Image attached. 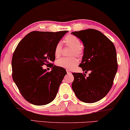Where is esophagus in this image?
<instances>
[{
    "label": "esophagus",
    "instance_id": "34e87169",
    "mask_svg": "<svg viewBox=\"0 0 130 130\" xmlns=\"http://www.w3.org/2000/svg\"><path fill=\"white\" fill-rule=\"evenodd\" d=\"M67 74H71V71L70 70H67Z\"/></svg>",
    "mask_w": 130,
    "mask_h": 130
}]
</instances>
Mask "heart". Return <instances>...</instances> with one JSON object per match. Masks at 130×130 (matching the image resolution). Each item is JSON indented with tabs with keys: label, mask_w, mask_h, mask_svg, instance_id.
Wrapping results in <instances>:
<instances>
[{
	"label": "heart",
	"mask_w": 130,
	"mask_h": 130,
	"mask_svg": "<svg viewBox=\"0 0 130 130\" xmlns=\"http://www.w3.org/2000/svg\"><path fill=\"white\" fill-rule=\"evenodd\" d=\"M64 43L66 46L72 48L71 55H75L81 57L83 53V49L81 48V42L80 40L76 36L70 35L67 36L64 40ZM62 45L60 42L58 43L55 47L54 54L56 57H59L62 53ZM78 60L76 57L71 58H60L57 60L56 65L58 67L72 70L78 64Z\"/></svg>",
	"instance_id": "b5f03b06"
}]
</instances>
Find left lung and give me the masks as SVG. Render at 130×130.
I'll return each mask as SVG.
<instances>
[{
    "instance_id": "obj_1",
    "label": "left lung",
    "mask_w": 130,
    "mask_h": 130,
    "mask_svg": "<svg viewBox=\"0 0 130 130\" xmlns=\"http://www.w3.org/2000/svg\"><path fill=\"white\" fill-rule=\"evenodd\" d=\"M84 46L80 67L81 73H72V88L77 98L87 103L96 102L105 96L112 87L118 69L117 53L113 43L99 31L88 29L71 33Z\"/></svg>"
}]
</instances>
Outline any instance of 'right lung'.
Wrapping results in <instances>:
<instances>
[{
	"mask_svg": "<svg viewBox=\"0 0 130 130\" xmlns=\"http://www.w3.org/2000/svg\"><path fill=\"white\" fill-rule=\"evenodd\" d=\"M68 31H32L18 43L12 60V77L23 97L35 105L53 100L67 72L50 62L55 60L54 49ZM50 65L47 72L42 66Z\"/></svg>",
	"mask_w": 130,
	"mask_h": 130,
	"instance_id": "obj_1",
	"label": "right lung"
}]
</instances>
